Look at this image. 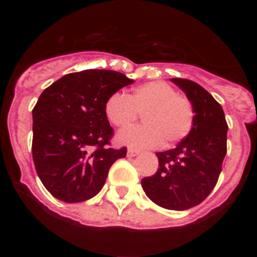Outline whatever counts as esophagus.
I'll list each match as a JSON object with an SVG mask.
<instances>
[{
  "mask_svg": "<svg viewBox=\"0 0 257 257\" xmlns=\"http://www.w3.org/2000/svg\"><path fill=\"white\" fill-rule=\"evenodd\" d=\"M138 154H140V152L136 151V149L130 148V149H128V151H127V156H128V157H136V156H138Z\"/></svg>",
  "mask_w": 257,
  "mask_h": 257,
  "instance_id": "1",
  "label": "esophagus"
}]
</instances>
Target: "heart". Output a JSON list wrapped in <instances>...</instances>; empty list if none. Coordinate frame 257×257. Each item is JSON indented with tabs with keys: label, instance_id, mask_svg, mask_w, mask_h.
Returning a JSON list of instances; mask_svg holds the SVG:
<instances>
[{
	"label": "heart",
	"instance_id": "1",
	"mask_svg": "<svg viewBox=\"0 0 257 257\" xmlns=\"http://www.w3.org/2000/svg\"><path fill=\"white\" fill-rule=\"evenodd\" d=\"M108 121L117 127L133 123L144 113L145 124L119 131L117 142L133 148H156L165 140L169 144L180 142L190 133L194 109L188 97L179 95L162 81L140 85L130 96L113 94L104 106Z\"/></svg>",
	"mask_w": 257,
	"mask_h": 257
}]
</instances>
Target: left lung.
I'll list each match as a JSON object with an SVG mask.
<instances>
[{
  "label": "left lung",
  "mask_w": 257,
  "mask_h": 257,
  "mask_svg": "<svg viewBox=\"0 0 257 257\" xmlns=\"http://www.w3.org/2000/svg\"><path fill=\"white\" fill-rule=\"evenodd\" d=\"M192 103L194 122L174 149L156 153L158 170L142 180L143 190L156 205L184 211L199 205L212 192L226 154L228 124L221 105L198 83L171 78Z\"/></svg>",
  "instance_id": "obj_1"
}]
</instances>
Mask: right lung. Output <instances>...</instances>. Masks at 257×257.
<instances>
[{
  "label": "right lung",
  "instance_id": "add662e5",
  "mask_svg": "<svg viewBox=\"0 0 257 257\" xmlns=\"http://www.w3.org/2000/svg\"><path fill=\"white\" fill-rule=\"evenodd\" d=\"M134 79L114 70L87 69L50 85L32 110V154L38 178L55 198L77 203L100 192L110 166L126 148H109L113 128L104 106Z\"/></svg>",
  "mask_w": 257,
  "mask_h": 257
}]
</instances>
